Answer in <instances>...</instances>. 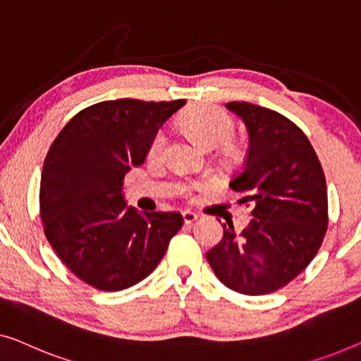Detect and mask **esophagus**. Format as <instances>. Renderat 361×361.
<instances>
[{"label": "esophagus", "mask_w": 361, "mask_h": 361, "mask_svg": "<svg viewBox=\"0 0 361 361\" xmlns=\"http://www.w3.org/2000/svg\"><path fill=\"white\" fill-rule=\"evenodd\" d=\"M197 219H199V215H197V214H195V212H190V211L183 212V220H185V224H186V225H190V224H192V222H196Z\"/></svg>", "instance_id": "esophagus-1"}]
</instances>
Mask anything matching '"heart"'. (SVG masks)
<instances>
[{
    "label": "heart",
    "instance_id": "b5f03b06",
    "mask_svg": "<svg viewBox=\"0 0 361 361\" xmlns=\"http://www.w3.org/2000/svg\"><path fill=\"white\" fill-rule=\"evenodd\" d=\"M183 131L195 139L206 149H214L228 142L235 134V120L227 110L212 104H199L191 106L180 118ZM166 137L164 133H157L149 144V157H162ZM181 191H190L188 186H181Z\"/></svg>",
    "mask_w": 361,
    "mask_h": 361
}]
</instances>
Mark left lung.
Instances as JSON below:
<instances>
[{"label":"left lung","instance_id":"left-lung-1","mask_svg":"<svg viewBox=\"0 0 361 361\" xmlns=\"http://www.w3.org/2000/svg\"><path fill=\"white\" fill-rule=\"evenodd\" d=\"M250 133L245 165L230 181L251 206L243 232L224 224V238L207 262L224 285L245 295L282 288L305 271L324 240L327 188L306 134L287 116L248 102H228Z\"/></svg>","mask_w":361,"mask_h":361}]
</instances>
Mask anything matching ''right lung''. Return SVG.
Returning <instances> with one entry per match:
<instances>
[{
    "label": "right lung",
    "instance_id": "right-lung-1",
    "mask_svg": "<svg viewBox=\"0 0 361 361\" xmlns=\"http://www.w3.org/2000/svg\"><path fill=\"white\" fill-rule=\"evenodd\" d=\"M185 99L105 100L80 110L48 149L40 180L43 232L90 287L118 292L154 271L183 227L178 212L126 207L123 180Z\"/></svg>",
    "mask_w": 361,
    "mask_h": 361
}]
</instances>
